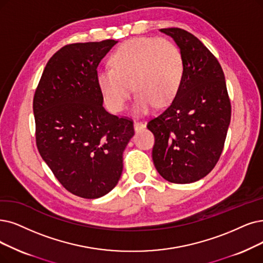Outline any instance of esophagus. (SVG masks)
<instances>
[{
	"instance_id": "esophagus-1",
	"label": "esophagus",
	"mask_w": 263,
	"mask_h": 263,
	"mask_svg": "<svg viewBox=\"0 0 263 263\" xmlns=\"http://www.w3.org/2000/svg\"><path fill=\"white\" fill-rule=\"evenodd\" d=\"M134 127H135V130H140V129H143L145 127V124H143L142 122L140 121H135L134 122Z\"/></svg>"
}]
</instances>
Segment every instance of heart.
I'll return each instance as SVG.
<instances>
[{
  "instance_id": "1",
  "label": "heart",
  "mask_w": 263,
  "mask_h": 263,
  "mask_svg": "<svg viewBox=\"0 0 263 263\" xmlns=\"http://www.w3.org/2000/svg\"><path fill=\"white\" fill-rule=\"evenodd\" d=\"M111 68L98 72L97 84L104 103L121 112L137 91L133 111L148 113L164 107L177 95L183 80L182 52L167 39L136 37L124 42L110 57Z\"/></svg>"
}]
</instances>
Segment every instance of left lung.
Wrapping results in <instances>:
<instances>
[{"instance_id":"obj_1","label":"left lung","mask_w":263,"mask_h":263,"mask_svg":"<svg viewBox=\"0 0 263 263\" xmlns=\"http://www.w3.org/2000/svg\"><path fill=\"white\" fill-rule=\"evenodd\" d=\"M174 39L184 61L173 102L148 122L155 138L156 171L173 183H191L213 171L222 153L231 120L224 73L201 41L180 28L161 29Z\"/></svg>"}]
</instances>
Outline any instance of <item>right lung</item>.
Segmentation results:
<instances>
[{
	"label": "right lung",
	"instance_id": "add662e5",
	"mask_svg": "<svg viewBox=\"0 0 263 263\" xmlns=\"http://www.w3.org/2000/svg\"><path fill=\"white\" fill-rule=\"evenodd\" d=\"M114 40L61 47L48 60L33 98L42 159L66 190L98 198L118 184L133 120L104 110L97 67Z\"/></svg>",
	"mask_w": 263,
	"mask_h": 263
}]
</instances>
